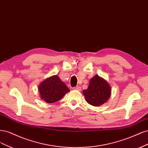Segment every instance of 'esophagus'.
<instances>
[{
    "label": "esophagus",
    "instance_id": "esophagus-1",
    "mask_svg": "<svg viewBox=\"0 0 148 148\" xmlns=\"http://www.w3.org/2000/svg\"><path fill=\"white\" fill-rule=\"evenodd\" d=\"M73 90H77V91H80V90H81V87H79V86H77V87H73Z\"/></svg>",
    "mask_w": 148,
    "mask_h": 148
}]
</instances>
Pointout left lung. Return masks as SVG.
I'll return each mask as SVG.
<instances>
[{
    "mask_svg": "<svg viewBox=\"0 0 148 148\" xmlns=\"http://www.w3.org/2000/svg\"><path fill=\"white\" fill-rule=\"evenodd\" d=\"M82 93L88 104L99 106L110 98L111 87L105 79L97 74L90 80L88 88L84 90Z\"/></svg>",
    "mask_w": 148,
    "mask_h": 148,
    "instance_id": "obj_1",
    "label": "left lung"
}]
</instances>
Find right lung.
Here are the masks:
<instances>
[{
	"instance_id": "obj_1",
	"label": "right lung",
	"mask_w": 148,
	"mask_h": 148,
	"mask_svg": "<svg viewBox=\"0 0 148 148\" xmlns=\"http://www.w3.org/2000/svg\"><path fill=\"white\" fill-rule=\"evenodd\" d=\"M40 98L47 103H53L63 98L70 90L57 75L47 78L39 84Z\"/></svg>"
}]
</instances>
